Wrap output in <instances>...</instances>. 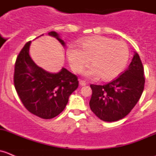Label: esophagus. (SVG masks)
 <instances>
[{"instance_id": "34e87169", "label": "esophagus", "mask_w": 156, "mask_h": 156, "mask_svg": "<svg viewBox=\"0 0 156 156\" xmlns=\"http://www.w3.org/2000/svg\"><path fill=\"white\" fill-rule=\"evenodd\" d=\"M79 84H80V85H81V86H85L86 84H87V83H86L85 81H81V80H80V81H79Z\"/></svg>"}]
</instances>
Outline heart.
<instances>
[{
    "mask_svg": "<svg viewBox=\"0 0 156 156\" xmlns=\"http://www.w3.org/2000/svg\"><path fill=\"white\" fill-rule=\"evenodd\" d=\"M80 49L69 45L66 50L71 68L80 72L89 63L93 66L83 72L84 76L109 81L119 76L128 62L130 50L123 41H115L101 35L85 37L78 41Z\"/></svg>",
    "mask_w": 156,
    "mask_h": 156,
    "instance_id": "heart-1",
    "label": "heart"
}]
</instances>
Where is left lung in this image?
I'll return each instance as SVG.
<instances>
[{"instance_id": "left-lung-1", "label": "left lung", "mask_w": 156, "mask_h": 156, "mask_svg": "<svg viewBox=\"0 0 156 156\" xmlns=\"http://www.w3.org/2000/svg\"><path fill=\"white\" fill-rule=\"evenodd\" d=\"M144 69L139 55L134 52L128 68L106 85L91 84L90 107L104 122H116L129 114L144 89Z\"/></svg>"}]
</instances>
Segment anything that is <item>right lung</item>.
Wrapping results in <instances>:
<instances>
[{"instance_id": "right-lung-1", "label": "right lung", "mask_w": 156, "mask_h": 156, "mask_svg": "<svg viewBox=\"0 0 156 156\" xmlns=\"http://www.w3.org/2000/svg\"><path fill=\"white\" fill-rule=\"evenodd\" d=\"M48 35L66 46L57 32L50 31ZM31 43H26L17 56L14 86L28 111L41 119H53L63 111L70 95L78 88V78L65 68L51 73L36 65L29 55Z\"/></svg>"}]
</instances>
